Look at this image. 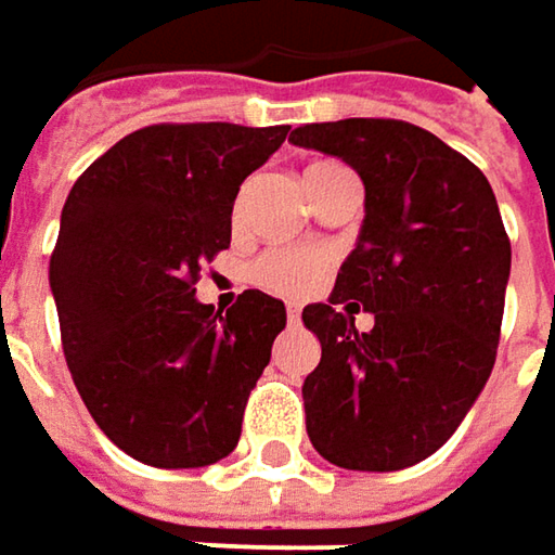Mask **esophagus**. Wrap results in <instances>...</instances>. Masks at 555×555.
I'll return each mask as SVG.
<instances>
[{
    "label": "esophagus",
    "instance_id": "obj_1",
    "mask_svg": "<svg viewBox=\"0 0 555 555\" xmlns=\"http://www.w3.org/2000/svg\"><path fill=\"white\" fill-rule=\"evenodd\" d=\"M285 314H288V321L295 324V321L301 318V308H298V305H288V308H285Z\"/></svg>",
    "mask_w": 555,
    "mask_h": 555
}]
</instances>
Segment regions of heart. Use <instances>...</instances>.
<instances>
[{
	"instance_id": "b5f03b06",
	"label": "heart",
	"mask_w": 555,
	"mask_h": 555,
	"mask_svg": "<svg viewBox=\"0 0 555 555\" xmlns=\"http://www.w3.org/2000/svg\"><path fill=\"white\" fill-rule=\"evenodd\" d=\"M349 175L352 171L343 168L339 162L321 158V162H311L301 177H305L308 193H314V190L327 186L330 180ZM244 206H247V186L241 190V196L234 203V219H241ZM321 273H324V257L321 254H308V250H270V254H263L250 267V279L260 288H270V292H279V295H301V292H308L321 279Z\"/></svg>"
}]
</instances>
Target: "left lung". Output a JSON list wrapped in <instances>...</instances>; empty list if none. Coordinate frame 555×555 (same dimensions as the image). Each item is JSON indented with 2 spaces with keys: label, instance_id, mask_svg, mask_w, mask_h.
<instances>
[{
  "label": "left lung",
  "instance_id": "8db88e82",
  "mask_svg": "<svg viewBox=\"0 0 555 555\" xmlns=\"http://www.w3.org/2000/svg\"><path fill=\"white\" fill-rule=\"evenodd\" d=\"M288 142L343 158L365 219L327 305L301 311L321 339L305 378L308 438L346 470L390 474L435 454L495 365L512 244L474 162L403 120L298 127ZM362 304L376 318L354 330Z\"/></svg>",
  "mask_w": 555,
  "mask_h": 555
}]
</instances>
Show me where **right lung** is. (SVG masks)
<instances>
[{"label":"right lung","mask_w":555,"mask_h":555,"mask_svg":"<svg viewBox=\"0 0 555 555\" xmlns=\"http://www.w3.org/2000/svg\"><path fill=\"white\" fill-rule=\"evenodd\" d=\"M288 127L135 129L78 177L50 292L63 352L98 428L129 457L209 467L241 438L285 305L247 288L222 318L196 301L199 267L231 244L234 196Z\"/></svg>","instance_id":"1"}]
</instances>
